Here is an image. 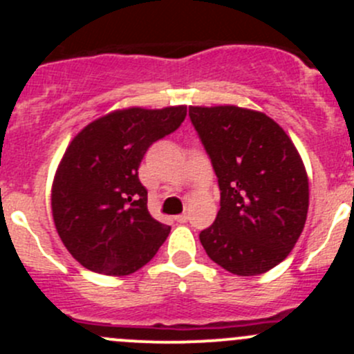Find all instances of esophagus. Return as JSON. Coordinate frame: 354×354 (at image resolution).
<instances>
[{
  "label": "esophagus",
  "instance_id": "esophagus-1",
  "mask_svg": "<svg viewBox=\"0 0 354 354\" xmlns=\"http://www.w3.org/2000/svg\"><path fill=\"white\" fill-rule=\"evenodd\" d=\"M174 219H176V223H180V224H187L188 223L187 214H180V216H176Z\"/></svg>",
  "mask_w": 354,
  "mask_h": 354
}]
</instances>
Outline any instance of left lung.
<instances>
[{"mask_svg": "<svg viewBox=\"0 0 354 354\" xmlns=\"http://www.w3.org/2000/svg\"><path fill=\"white\" fill-rule=\"evenodd\" d=\"M190 120L221 190V209L200 231V243L227 272H267L286 259L305 226L308 178L301 157L263 113L192 106Z\"/></svg>", "mask_w": 354, "mask_h": 354, "instance_id": "8db88e82", "label": "left lung"}]
</instances>
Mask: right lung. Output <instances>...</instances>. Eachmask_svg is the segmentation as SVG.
Here are the masks:
<instances>
[{
	"mask_svg": "<svg viewBox=\"0 0 354 354\" xmlns=\"http://www.w3.org/2000/svg\"><path fill=\"white\" fill-rule=\"evenodd\" d=\"M185 116L187 106L116 111L68 145L53 183V217L63 245L85 269L128 276L166 241L171 227L149 212L138 167L149 147L176 131Z\"/></svg>",
	"mask_w": 354,
	"mask_h": 354,
	"instance_id": "obj_1",
	"label": "right lung"
}]
</instances>
